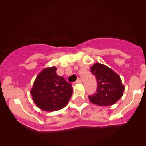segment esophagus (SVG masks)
Returning a JSON list of instances; mask_svg holds the SVG:
<instances>
[{
  "label": "esophagus",
  "instance_id": "34e87169",
  "mask_svg": "<svg viewBox=\"0 0 146 146\" xmlns=\"http://www.w3.org/2000/svg\"><path fill=\"white\" fill-rule=\"evenodd\" d=\"M80 82H82V79H81V78H78V79L76 80V83H80Z\"/></svg>",
  "mask_w": 146,
  "mask_h": 146
}]
</instances>
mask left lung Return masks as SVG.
Returning a JSON list of instances; mask_svg holds the SVG:
<instances>
[{"label":"left lung","instance_id":"obj_1","mask_svg":"<svg viewBox=\"0 0 146 146\" xmlns=\"http://www.w3.org/2000/svg\"><path fill=\"white\" fill-rule=\"evenodd\" d=\"M91 72L97 81L96 92L88 96L91 102L99 106H110L121 99L124 86L118 74L99 63L91 67Z\"/></svg>","mask_w":146,"mask_h":146}]
</instances>
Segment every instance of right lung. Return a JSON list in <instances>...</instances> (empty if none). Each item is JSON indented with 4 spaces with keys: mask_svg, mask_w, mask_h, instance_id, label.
Wrapping results in <instances>:
<instances>
[{
    "mask_svg": "<svg viewBox=\"0 0 146 146\" xmlns=\"http://www.w3.org/2000/svg\"><path fill=\"white\" fill-rule=\"evenodd\" d=\"M57 68L44 69L36 77L31 91L33 102L44 111H56L69 102L72 95V84L58 75Z\"/></svg>",
    "mask_w": 146,
    "mask_h": 146,
    "instance_id": "add662e5",
    "label": "right lung"
}]
</instances>
